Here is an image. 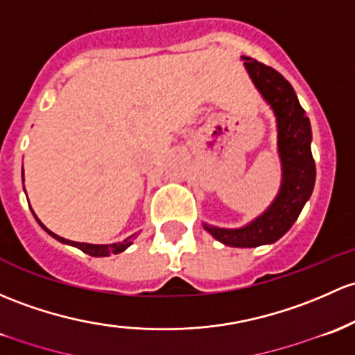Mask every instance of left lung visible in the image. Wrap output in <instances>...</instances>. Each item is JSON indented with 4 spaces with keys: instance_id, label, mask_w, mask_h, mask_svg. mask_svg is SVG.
I'll list each match as a JSON object with an SVG mask.
<instances>
[{
    "instance_id": "1",
    "label": "left lung",
    "mask_w": 355,
    "mask_h": 355,
    "mask_svg": "<svg viewBox=\"0 0 355 355\" xmlns=\"http://www.w3.org/2000/svg\"><path fill=\"white\" fill-rule=\"evenodd\" d=\"M241 59L245 61L243 66L255 88L275 115L277 153L282 168L281 187L270 206L248 225L218 227L204 223L202 226L223 245L234 248H255L260 245L275 243L291 230L311 197L316 168L311 155V124L303 107L300 105L294 88L270 66L246 55H241Z\"/></svg>"
}]
</instances>
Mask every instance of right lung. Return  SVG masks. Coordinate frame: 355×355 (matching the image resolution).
Returning <instances> with one entry per match:
<instances>
[{
  "label": "right lung",
  "mask_w": 355,
  "mask_h": 355,
  "mask_svg": "<svg viewBox=\"0 0 355 355\" xmlns=\"http://www.w3.org/2000/svg\"><path fill=\"white\" fill-rule=\"evenodd\" d=\"M33 216H35V214H33ZM35 219H37V223H39V225L42 226L44 230H46L47 233H49L52 238H54V240L61 241V243H64V245L76 246V248H80L81 252L88 253V255H92V257H109V255H117V253H121V252H124V250H128L129 246L132 245V240H134V236H136V234H130V236L125 238V240H122V241H117V243H109V245L80 243V241H71V240H66V238H62V236H59V234L52 233L51 230H47V227L44 226L42 223H40V219L37 218V216H35Z\"/></svg>",
  "instance_id": "1"
}]
</instances>
